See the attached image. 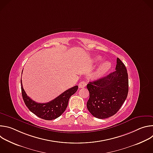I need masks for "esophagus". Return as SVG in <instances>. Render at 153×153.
<instances>
[{
  "label": "esophagus",
  "mask_w": 153,
  "mask_h": 153,
  "mask_svg": "<svg viewBox=\"0 0 153 153\" xmlns=\"http://www.w3.org/2000/svg\"><path fill=\"white\" fill-rule=\"evenodd\" d=\"M86 85V83L85 81H82L79 83V87L80 88H83Z\"/></svg>",
  "instance_id": "esophagus-1"
}]
</instances>
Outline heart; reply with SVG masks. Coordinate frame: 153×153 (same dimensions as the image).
<instances>
[{
  "label": "heart",
  "instance_id": "obj_1",
  "mask_svg": "<svg viewBox=\"0 0 153 153\" xmlns=\"http://www.w3.org/2000/svg\"><path fill=\"white\" fill-rule=\"evenodd\" d=\"M102 60V59L99 57H97L95 59L96 62H99ZM111 67V63L109 61H103L100 63L99 67L97 70V71L94 74V76L96 77H100L103 74H105L108 70L110 69Z\"/></svg>",
  "mask_w": 153,
  "mask_h": 153
}]
</instances>
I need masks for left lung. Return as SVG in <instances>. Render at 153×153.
<instances>
[{"label": "left lung", "mask_w": 153, "mask_h": 153, "mask_svg": "<svg viewBox=\"0 0 153 153\" xmlns=\"http://www.w3.org/2000/svg\"><path fill=\"white\" fill-rule=\"evenodd\" d=\"M90 98L86 106L98 119L114 116L125 101L128 93V77L125 65L117 59L116 71L86 86Z\"/></svg>", "instance_id": "left-lung-1"}]
</instances>
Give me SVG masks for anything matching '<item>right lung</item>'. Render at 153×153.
Masks as SVG:
<instances>
[{"label": "right lung", "instance_id": "obj_1", "mask_svg": "<svg viewBox=\"0 0 153 153\" xmlns=\"http://www.w3.org/2000/svg\"><path fill=\"white\" fill-rule=\"evenodd\" d=\"M20 82L22 95L26 106L30 111L37 117L48 120L55 119L63 113L68 106L70 97L73 95L78 89V86L76 85L64 91L53 100L47 103H41L33 100L27 96L24 90L22 79Z\"/></svg>", "mask_w": 153, "mask_h": 153}]
</instances>
